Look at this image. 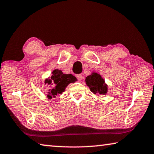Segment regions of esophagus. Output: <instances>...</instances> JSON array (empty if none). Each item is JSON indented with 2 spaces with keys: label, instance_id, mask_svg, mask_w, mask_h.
<instances>
[{
  "label": "esophagus",
  "instance_id": "obj_1",
  "mask_svg": "<svg viewBox=\"0 0 154 154\" xmlns=\"http://www.w3.org/2000/svg\"><path fill=\"white\" fill-rule=\"evenodd\" d=\"M76 77H77V79L79 80V81H81L82 79V75H81V74H79V75H76Z\"/></svg>",
  "mask_w": 154,
  "mask_h": 154
}]
</instances>
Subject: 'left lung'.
<instances>
[{"instance_id": "8db88e82", "label": "left lung", "mask_w": 154, "mask_h": 154, "mask_svg": "<svg viewBox=\"0 0 154 154\" xmlns=\"http://www.w3.org/2000/svg\"><path fill=\"white\" fill-rule=\"evenodd\" d=\"M85 83L90 88V91L94 94L98 93L105 95L107 93L108 88L103 78L100 74L94 72L85 78Z\"/></svg>"}]
</instances>
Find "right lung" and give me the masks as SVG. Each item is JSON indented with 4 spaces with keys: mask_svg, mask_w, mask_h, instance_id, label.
<instances>
[{
    "mask_svg": "<svg viewBox=\"0 0 154 154\" xmlns=\"http://www.w3.org/2000/svg\"><path fill=\"white\" fill-rule=\"evenodd\" d=\"M51 74V77L45 81V83L50 85L48 94L49 99L52 97L55 98L58 94H61L70 83H74L77 81V78L73 75L64 74L61 70L55 69Z\"/></svg>",
    "mask_w": 154,
    "mask_h": 154,
    "instance_id": "add662e5",
    "label": "right lung"
}]
</instances>
